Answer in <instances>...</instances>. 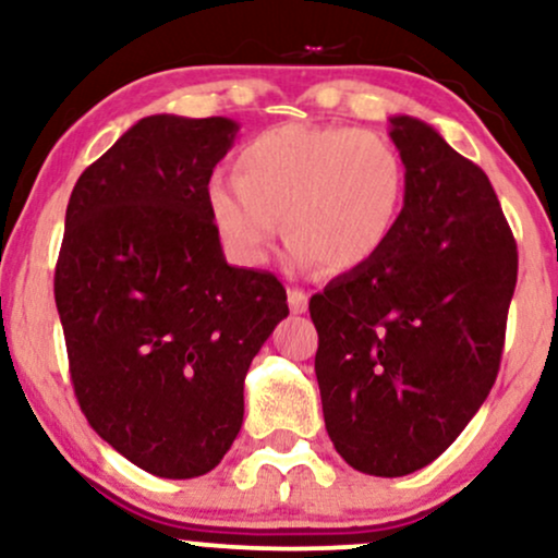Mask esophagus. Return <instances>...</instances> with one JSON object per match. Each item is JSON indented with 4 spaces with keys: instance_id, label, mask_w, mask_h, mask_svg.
I'll return each instance as SVG.
<instances>
[{
    "instance_id": "1",
    "label": "esophagus",
    "mask_w": 558,
    "mask_h": 558,
    "mask_svg": "<svg viewBox=\"0 0 558 558\" xmlns=\"http://www.w3.org/2000/svg\"><path fill=\"white\" fill-rule=\"evenodd\" d=\"M288 306H291L293 315H304L306 306H310V296L299 288H288Z\"/></svg>"
}]
</instances>
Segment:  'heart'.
I'll use <instances>...</instances> for the list:
<instances>
[{"instance_id":"obj_1","label":"heart","mask_w":558,"mask_h":558,"mask_svg":"<svg viewBox=\"0 0 558 558\" xmlns=\"http://www.w3.org/2000/svg\"><path fill=\"white\" fill-rule=\"evenodd\" d=\"M403 196L407 165L393 141L349 125L262 131L241 144L235 181L207 183L209 217L230 257L262 267L286 226L288 262L304 272L373 262L399 226Z\"/></svg>"}]
</instances>
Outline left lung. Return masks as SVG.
I'll return each mask as SVG.
<instances>
[{"label":"left lung","mask_w":558,"mask_h":558,"mask_svg":"<svg viewBox=\"0 0 558 558\" xmlns=\"http://www.w3.org/2000/svg\"><path fill=\"white\" fill-rule=\"evenodd\" d=\"M407 196L388 246L310 301L315 373L336 451L403 477L446 451L488 399L517 286L496 191L433 125L390 118Z\"/></svg>","instance_id":"8db88e82"}]
</instances>
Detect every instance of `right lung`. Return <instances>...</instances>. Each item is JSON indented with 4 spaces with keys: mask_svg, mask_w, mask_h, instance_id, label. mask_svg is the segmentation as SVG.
Returning a JSON list of instances; mask_svg holds the SVG:
<instances>
[{
    "mask_svg": "<svg viewBox=\"0 0 558 558\" xmlns=\"http://www.w3.org/2000/svg\"><path fill=\"white\" fill-rule=\"evenodd\" d=\"M239 128L149 114L68 202L54 301L75 396L99 438L157 477L220 464L248 364L288 317L283 283L228 265L209 217L207 183Z\"/></svg>",
    "mask_w": 558,
    "mask_h": 558,
    "instance_id": "obj_1",
    "label": "right lung"
}]
</instances>
